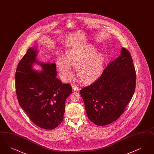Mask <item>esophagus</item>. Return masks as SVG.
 <instances>
[{"instance_id": "obj_1", "label": "esophagus", "mask_w": 154, "mask_h": 154, "mask_svg": "<svg viewBox=\"0 0 154 154\" xmlns=\"http://www.w3.org/2000/svg\"><path fill=\"white\" fill-rule=\"evenodd\" d=\"M72 89H73V91H77L79 90V87H77V86H75V85H73L72 86Z\"/></svg>"}]
</instances>
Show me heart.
<instances>
[{"mask_svg":"<svg viewBox=\"0 0 154 154\" xmlns=\"http://www.w3.org/2000/svg\"><path fill=\"white\" fill-rule=\"evenodd\" d=\"M104 62V55L98 52L95 47L90 46L68 52L64 60L58 59L57 65L63 80L72 79L73 72L70 67H75L79 79L84 82H89L102 74Z\"/></svg>","mask_w":154,"mask_h":154,"instance_id":"1","label":"heart"}]
</instances>
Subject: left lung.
I'll list each match as a JSON object with an SVG mask.
<instances>
[{
	"label": "left lung",
	"instance_id": "obj_1",
	"mask_svg": "<svg viewBox=\"0 0 154 154\" xmlns=\"http://www.w3.org/2000/svg\"><path fill=\"white\" fill-rule=\"evenodd\" d=\"M136 80L131 55L122 48L121 55L109 63L97 80L81 89L89 119L98 126L116 121L132 99Z\"/></svg>",
	"mask_w": 154,
	"mask_h": 154
}]
</instances>
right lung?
Returning <instances> with one entry per match:
<instances>
[{
  "label": "right lung",
  "instance_id": "obj_1",
  "mask_svg": "<svg viewBox=\"0 0 154 154\" xmlns=\"http://www.w3.org/2000/svg\"><path fill=\"white\" fill-rule=\"evenodd\" d=\"M37 51L29 48L16 69L15 89L20 106L30 120L44 129L57 128L63 119L67 97L72 92L69 84L56 77L55 63L37 62ZM38 63L42 71L37 72L32 68Z\"/></svg>",
  "mask_w": 154,
  "mask_h": 154
}]
</instances>
